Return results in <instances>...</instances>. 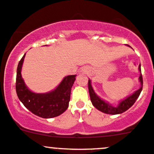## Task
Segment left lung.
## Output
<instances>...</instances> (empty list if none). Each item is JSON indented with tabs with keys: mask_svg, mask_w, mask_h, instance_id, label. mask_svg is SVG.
Listing matches in <instances>:
<instances>
[{
	"mask_svg": "<svg viewBox=\"0 0 154 154\" xmlns=\"http://www.w3.org/2000/svg\"><path fill=\"white\" fill-rule=\"evenodd\" d=\"M129 46V45H128ZM139 71L140 72V75L139 77V80L141 84V87L138 89L137 91H135L134 93H133L131 96H128L127 98L122 100L121 102H120L119 104L116 107L112 106L110 104L107 102H104V100H102V99L99 97L94 92V89H93L92 85H91V80H88V91H89V94H90V98L91 101L92 102L93 105L95 107L96 109H99L101 112L106 113V114H110V115H116V114H121L123 113L125 111L127 110L128 109H129L133 104H134V102H136V100L137 99V98L139 97L140 93H141L142 90H143V76L141 74V65H139Z\"/></svg>",
	"mask_w": 154,
	"mask_h": 154,
	"instance_id": "left-lung-1",
	"label": "left lung"
}]
</instances>
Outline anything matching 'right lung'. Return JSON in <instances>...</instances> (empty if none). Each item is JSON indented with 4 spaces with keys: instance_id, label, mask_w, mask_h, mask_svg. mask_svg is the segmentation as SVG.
<instances>
[{
    "instance_id": "obj_1",
    "label": "right lung",
    "mask_w": 154,
    "mask_h": 154,
    "mask_svg": "<svg viewBox=\"0 0 154 154\" xmlns=\"http://www.w3.org/2000/svg\"><path fill=\"white\" fill-rule=\"evenodd\" d=\"M25 54L20 60L17 69L16 92L20 102L28 110L43 118H52L60 116L69 107L71 89L76 75L66 76L55 90L45 94H36L25 85L22 78L21 69Z\"/></svg>"
}]
</instances>
